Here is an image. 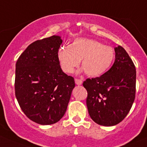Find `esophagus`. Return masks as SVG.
<instances>
[{
    "instance_id": "1",
    "label": "esophagus",
    "mask_w": 147,
    "mask_h": 147,
    "mask_svg": "<svg viewBox=\"0 0 147 147\" xmlns=\"http://www.w3.org/2000/svg\"><path fill=\"white\" fill-rule=\"evenodd\" d=\"M75 83L77 85H81L82 84V80L79 79H75Z\"/></svg>"
}]
</instances>
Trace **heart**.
I'll return each mask as SVG.
<instances>
[{
  "mask_svg": "<svg viewBox=\"0 0 147 147\" xmlns=\"http://www.w3.org/2000/svg\"><path fill=\"white\" fill-rule=\"evenodd\" d=\"M63 71L72 74L81 64L89 76H99L108 70L114 60L115 51L110 46L104 45L97 40L78 38L69 47H61L57 53Z\"/></svg>",
  "mask_w": 147,
  "mask_h": 147,
  "instance_id": "obj_1",
  "label": "heart"
}]
</instances>
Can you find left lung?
Returning a JSON list of instances; mask_svg holds the SVG:
<instances>
[{"label":"left lung","instance_id":"obj_1","mask_svg":"<svg viewBox=\"0 0 147 147\" xmlns=\"http://www.w3.org/2000/svg\"><path fill=\"white\" fill-rule=\"evenodd\" d=\"M113 66L102 76L87 79L83 86L87 91L86 106L96 123L112 126L126 117L135 100L136 67L125 49L115 48Z\"/></svg>","mask_w":147,"mask_h":147}]
</instances>
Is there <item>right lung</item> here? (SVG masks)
Instances as JSON below:
<instances>
[{
	"label": "right lung",
	"mask_w": 147,
	"mask_h": 147,
	"mask_svg": "<svg viewBox=\"0 0 147 147\" xmlns=\"http://www.w3.org/2000/svg\"><path fill=\"white\" fill-rule=\"evenodd\" d=\"M62 40L51 36L29 45L16 63L15 94L28 118L41 125L58 122L69 102L74 79L62 71L57 53Z\"/></svg>",
	"instance_id": "add662e5"
}]
</instances>
